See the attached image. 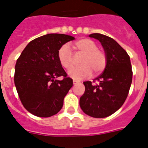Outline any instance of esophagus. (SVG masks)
<instances>
[{
    "label": "esophagus",
    "mask_w": 148,
    "mask_h": 148,
    "mask_svg": "<svg viewBox=\"0 0 148 148\" xmlns=\"http://www.w3.org/2000/svg\"><path fill=\"white\" fill-rule=\"evenodd\" d=\"M80 83H81L80 81H76V80H74V81H73V84H80Z\"/></svg>",
    "instance_id": "34e87169"
}]
</instances>
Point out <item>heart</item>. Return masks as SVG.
Here are the masks:
<instances>
[{
	"label": "heart",
	"mask_w": 148,
	"mask_h": 148,
	"mask_svg": "<svg viewBox=\"0 0 148 148\" xmlns=\"http://www.w3.org/2000/svg\"><path fill=\"white\" fill-rule=\"evenodd\" d=\"M75 54H83L80 60L79 67H74L68 72L71 78L81 80L91 74H98L105 69L107 65V54L103 50L97 48V45L89 38H83L75 42L74 46ZM58 59L64 69L70 70L74 66V55L67 45H64L58 51Z\"/></svg>",
	"instance_id": "heart-1"
}]
</instances>
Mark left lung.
Masks as SVG:
<instances>
[{"label":"left lung","instance_id":"8db88e82","mask_svg":"<svg viewBox=\"0 0 148 148\" xmlns=\"http://www.w3.org/2000/svg\"><path fill=\"white\" fill-rule=\"evenodd\" d=\"M101 43L107 54L103 72L93 82L85 81V91L80 98V107L86 114L96 118L110 116L119 109L128 95L133 72L130 57L113 38L101 34H91Z\"/></svg>","mask_w":148,"mask_h":148}]
</instances>
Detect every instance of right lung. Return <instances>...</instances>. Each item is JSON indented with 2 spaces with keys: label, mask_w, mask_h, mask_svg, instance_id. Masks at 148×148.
Listing matches in <instances>:
<instances>
[{
  "label": "right lung",
  "mask_w": 148,
  "mask_h": 148,
  "mask_svg": "<svg viewBox=\"0 0 148 148\" xmlns=\"http://www.w3.org/2000/svg\"><path fill=\"white\" fill-rule=\"evenodd\" d=\"M74 37L49 34L31 40L17 58L14 84L27 110L37 117H49L62 108L73 80L60 64L58 51ZM63 76L59 81L56 79Z\"/></svg>",
  "instance_id": "1"
}]
</instances>
